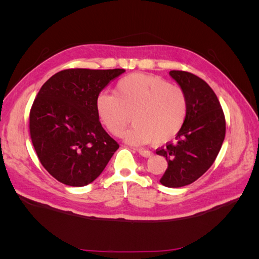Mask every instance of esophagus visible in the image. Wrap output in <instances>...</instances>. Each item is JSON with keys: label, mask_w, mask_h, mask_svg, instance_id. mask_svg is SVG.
Segmentation results:
<instances>
[{"label": "esophagus", "mask_w": 259, "mask_h": 259, "mask_svg": "<svg viewBox=\"0 0 259 259\" xmlns=\"http://www.w3.org/2000/svg\"><path fill=\"white\" fill-rule=\"evenodd\" d=\"M137 151L139 152V155H141L142 157H150V156H152V152L151 151H149V150H147V149H144V148H139V149H137Z\"/></svg>", "instance_id": "34e87169"}]
</instances>
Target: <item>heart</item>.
Instances as JSON below:
<instances>
[{"label":"heart","mask_w":259,"mask_h":259,"mask_svg":"<svg viewBox=\"0 0 259 259\" xmlns=\"http://www.w3.org/2000/svg\"><path fill=\"white\" fill-rule=\"evenodd\" d=\"M96 112L110 134L120 136L130 114L134 125L123 134L131 145L172 140L185 124L188 99L183 88L166 79L145 73H131L114 85L113 95L100 92L96 98Z\"/></svg>","instance_id":"1"}]
</instances>
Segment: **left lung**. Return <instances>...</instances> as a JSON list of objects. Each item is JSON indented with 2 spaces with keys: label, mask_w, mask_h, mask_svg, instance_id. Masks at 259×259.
<instances>
[{
  "label": "left lung",
  "mask_w": 259,
  "mask_h": 259,
  "mask_svg": "<svg viewBox=\"0 0 259 259\" xmlns=\"http://www.w3.org/2000/svg\"><path fill=\"white\" fill-rule=\"evenodd\" d=\"M169 74L185 90L188 112L175 141L158 148L156 153L168 162L161 185L179 188L201 177L216 160L226 134V120L217 96L207 82L186 71L172 70Z\"/></svg>",
  "instance_id": "left-lung-1"
}]
</instances>
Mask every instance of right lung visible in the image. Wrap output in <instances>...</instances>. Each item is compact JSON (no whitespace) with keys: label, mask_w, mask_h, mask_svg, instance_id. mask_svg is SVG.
I'll list each match as a JSON object with an SVG mask.
<instances>
[{"label":"right lung","mask_w":259,"mask_h":259,"mask_svg":"<svg viewBox=\"0 0 259 259\" xmlns=\"http://www.w3.org/2000/svg\"><path fill=\"white\" fill-rule=\"evenodd\" d=\"M123 69H67L52 75L30 110V137L38 160L60 183L89 185L119 144L102 128L96 98Z\"/></svg>","instance_id":"right-lung-1"}]
</instances>
